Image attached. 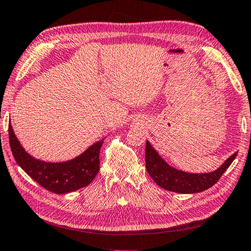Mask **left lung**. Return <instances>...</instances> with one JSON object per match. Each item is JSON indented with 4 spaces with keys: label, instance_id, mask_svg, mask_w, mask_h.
Instances as JSON below:
<instances>
[{
    "label": "left lung",
    "instance_id": "obj_1",
    "mask_svg": "<svg viewBox=\"0 0 251 251\" xmlns=\"http://www.w3.org/2000/svg\"><path fill=\"white\" fill-rule=\"evenodd\" d=\"M236 151L216 171L209 173H187L169 165L159 155L150 142H146V169L150 176L157 185L169 192L179 194H196L210 188L218 181L223 174L227 171L230 164L236 158Z\"/></svg>",
    "mask_w": 251,
    "mask_h": 251
}]
</instances>
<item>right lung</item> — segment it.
<instances>
[{
    "label": "right lung",
    "instance_id": "right-lung-1",
    "mask_svg": "<svg viewBox=\"0 0 251 251\" xmlns=\"http://www.w3.org/2000/svg\"><path fill=\"white\" fill-rule=\"evenodd\" d=\"M8 137L12 154L19 166L45 189L55 194H66L90 185L100 171V151L104 139L65 161H45L37 159L24 150L14 134L11 123L8 124Z\"/></svg>",
    "mask_w": 251,
    "mask_h": 251
}]
</instances>
